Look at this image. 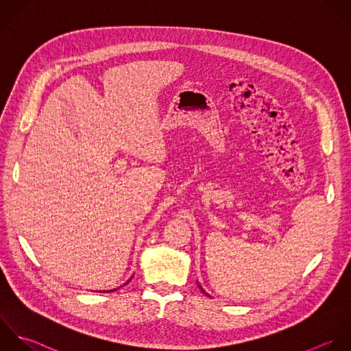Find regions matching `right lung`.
Returning a JSON list of instances; mask_svg holds the SVG:
<instances>
[{
    "mask_svg": "<svg viewBox=\"0 0 351 351\" xmlns=\"http://www.w3.org/2000/svg\"><path fill=\"white\" fill-rule=\"evenodd\" d=\"M125 285H127V283H125ZM110 291H112V290H110ZM105 293H109V291H105Z\"/></svg>",
    "mask_w": 351,
    "mask_h": 351,
    "instance_id": "right-lung-1",
    "label": "right lung"
}]
</instances>
